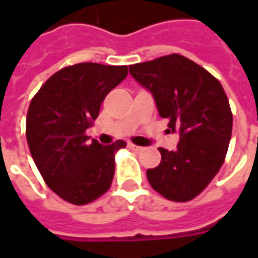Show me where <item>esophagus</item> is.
<instances>
[{
    "mask_svg": "<svg viewBox=\"0 0 258 258\" xmlns=\"http://www.w3.org/2000/svg\"><path fill=\"white\" fill-rule=\"evenodd\" d=\"M130 148H131L134 152H137V153H140V152L144 151V148H142V146H137L134 145V144H130Z\"/></svg>",
    "mask_w": 258,
    "mask_h": 258,
    "instance_id": "obj_1",
    "label": "esophagus"
}]
</instances>
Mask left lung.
Returning a JSON list of instances; mask_svg holds the SVG:
<instances>
[{
  "instance_id": "8db88e82",
  "label": "left lung",
  "mask_w": 258,
  "mask_h": 258,
  "mask_svg": "<svg viewBox=\"0 0 258 258\" xmlns=\"http://www.w3.org/2000/svg\"><path fill=\"white\" fill-rule=\"evenodd\" d=\"M149 91L160 117L178 133L175 151L159 148L162 162L146 171L153 189L173 202H188L221 168L232 134V113L220 81L178 53L130 66Z\"/></svg>"
}]
</instances>
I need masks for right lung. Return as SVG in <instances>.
<instances>
[{"label": "right lung", "instance_id": "obj_1", "mask_svg": "<svg viewBox=\"0 0 258 258\" xmlns=\"http://www.w3.org/2000/svg\"><path fill=\"white\" fill-rule=\"evenodd\" d=\"M128 74L127 66L77 63L51 76L31 99L26 138L45 184L73 205L98 199L112 185L114 152L85 135L101 103Z\"/></svg>", "mask_w": 258, "mask_h": 258}]
</instances>
